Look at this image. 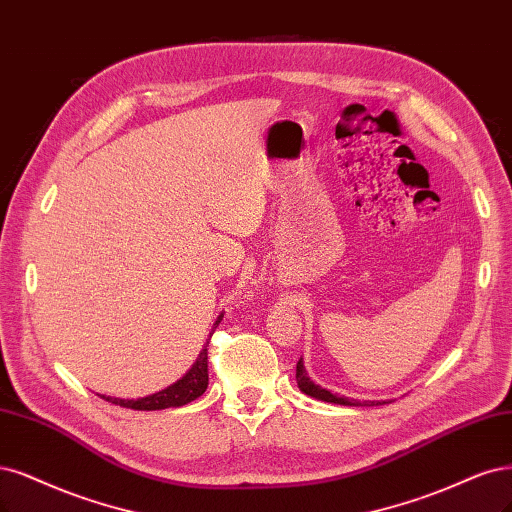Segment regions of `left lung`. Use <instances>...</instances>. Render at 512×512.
<instances>
[{"label": "left lung", "mask_w": 512, "mask_h": 512, "mask_svg": "<svg viewBox=\"0 0 512 512\" xmlns=\"http://www.w3.org/2000/svg\"><path fill=\"white\" fill-rule=\"evenodd\" d=\"M296 383L298 387H301V392L315 398V400H322V402H332V404H343V407H375V404H387L390 400H354V398H345V396H339V394H332L328 390H324L322 385H317L311 381V377L307 375V368L303 364V358L298 360L296 364Z\"/></svg>", "instance_id": "obj_1"}]
</instances>
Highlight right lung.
Here are the masks:
<instances>
[{
    "label": "right lung",
    "mask_w": 512,
    "mask_h": 512,
    "mask_svg": "<svg viewBox=\"0 0 512 512\" xmlns=\"http://www.w3.org/2000/svg\"><path fill=\"white\" fill-rule=\"evenodd\" d=\"M222 317H224V313H220L216 317V322H214V326H211V332H209V339H211V334H214V330L218 328V324L222 322ZM209 339L203 345V349L199 351L195 364H192L186 370V375L180 377L175 383L167 385L165 390L154 392V394L144 396V398H135V400L133 398H112V396H105V394H97V396H101L103 400H108L112 404H120V407L135 409V411H161V409L184 407V404L203 396L205 390H207V383H209L207 345H209Z\"/></svg>",
    "instance_id": "1"
}]
</instances>
